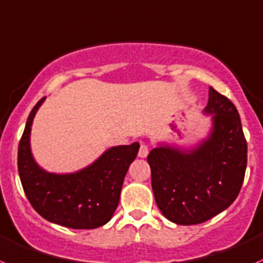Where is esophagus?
Wrapping results in <instances>:
<instances>
[{"label": "esophagus", "mask_w": 263, "mask_h": 263, "mask_svg": "<svg viewBox=\"0 0 263 263\" xmlns=\"http://www.w3.org/2000/svg\"><path fill=\"white\" fill-rule=\"evenodd\" d=\"M148 152H149V149H148V145L144 144V143H142V144H140V148H139V152H138V156H139L140 158H145L148 156Z\"/></svg>", "instance_id": "esophagus-1"}]
</instances>
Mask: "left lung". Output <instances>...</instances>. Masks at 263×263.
Returning <instances> with one entry per match:
<instances>
[{
	"label": "left lung",
	"mask_w": 263,
	"mask_h": 263,
	"mask_svg": "<svg viewBox=\"0 0 263 263\" xmlns=\"http://www.w3.org/2000/svg\"><path fill=\"white\" fill-rule=\"evenodd\" d=\"M203 114L211 116L207 137L189 148L158 143L147 157L156 203L178 225L202 223L225 211L246 174L247 142L235 106L210 87Z\"/></svg>",
	"instance_id": "obj_1"
}]
</instances>
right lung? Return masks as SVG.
<instances>
[{"label":"right lung","mask_w":263,"mask_h":263,"mask_svg":"<svg viewBox=\"0 0 263 263\" xmlns=\"http://www.w3.org/2000/svg\"><path fill=\"white\" fill-rule=\"evenodd\" d=\"M46 97L30 111L17 151V168L25 196L49 222L71 229H96L112 217L121 188L139 143L106 149L90 165L74 173L56 174L37 163L30 147L33 120Z\"/></svg>","instance_id":"obj_1"}]
</instances>
